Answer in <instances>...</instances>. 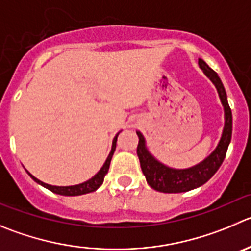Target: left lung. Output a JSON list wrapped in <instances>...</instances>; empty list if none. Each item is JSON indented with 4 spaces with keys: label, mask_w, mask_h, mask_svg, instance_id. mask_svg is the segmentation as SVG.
<instances>
[{
    "label": "left lung",
    "mask_w": 251,
    "mask_h": 251,
    "mask_svg": "<svg viewBox=\"0 0 251 251\" xmlns=\"http://www.w3.org/2000/svg\"><path fill=\"white\" fill-rule=\"evenodd\" d=\"M200 68L203 70L207 77L214 83L219 99L224 107V129L218 145L209 156H207L202 163L188 169H171L157 161L149 152L145 145V139L140 132H137L139 143L137 147V154L140 161V168L144 174L147 182L154 190L164 193H178L191 191L200 186L204 185L219 169L226 157L229 143L231 139V109L226 100V90L221 78L216 71L212 70L202 59H199Z\"/></svg>",
    "instance_id": "8db88e82"
}]
</instances>
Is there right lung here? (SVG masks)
Returning a JSON list of instances; mask_svg holds the SVG:
<instances>
[{
	"instance_id": "right-lung-1",
	"label": "right lung",
	"mask_w": 251,
	"mask_h": 251,
	"mask_svg": "<svg viewBox=\"0 0 251 251\" xmlns=\"http://www.w3.org/2000/svg\"><path fill=\"white\" fill-rule=\"evenodd\" d=\"M118 134L114 137L113 143H112L111 152H109L108 157H107L106 161H104V164H103V166L101 168V170H100L99 173L94 176V177H91L90 180L86 181V182L78 183V185H74V186H51V185H48V183L42 182V181L38 180L37 177H34L32 174H29L27 171L28 175H29L30 177L35 181V182H38L39 185H42L43 187L48 188V190H50L51 192L58 193V195H61V196H80V195H85V193L94 192V191H96L97 188H99L100 186L103 183L104 176H106V174L108 173L109 164H111L112 156H113V152H114V150H116L117 137H118Z\"/></svg>"
}]
</instances>
